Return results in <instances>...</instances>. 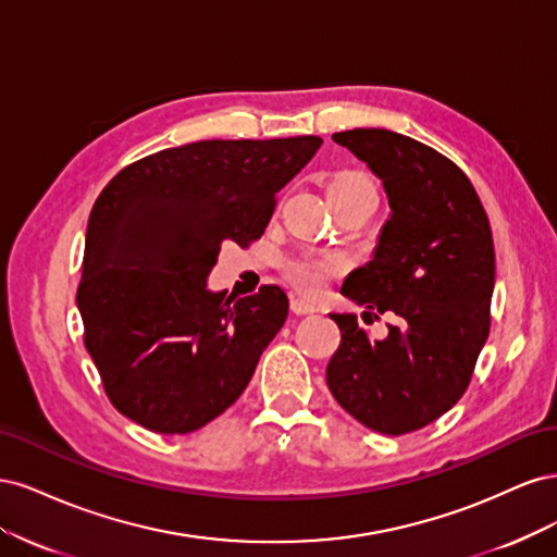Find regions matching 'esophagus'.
<instances>
[{"label":"esophagus","mask_w":557,"mask_h":557,"mask_svg":"<svg viewBox=\"0 0 557 557\" xmlns=\"http://www.w3.org/2000/svg\"><path fill=\"white\" fill-rule=\"evenodd\" d=\"M290 309H293V313H297V315H309V313H315V311H318L315 305H311V301H307V299H299V297L290 301Z\"/></svg>","instance_id":"obj_1"}]
</instances>
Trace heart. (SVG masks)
Here are the masks:
<instances>
[{
	"instance_id": "b5f03b06",
	"label": "heart",
	"mask_w": 557,
	"mask_h": 557,
	"mask_svg": "<svg viewBox=\"0 0 557 557\" xmlns=\"http://www.w3.org/2000/svg\"><path fill=\"white\" fill-rule=\"evenodd\" d=\"M360 190V188H374V181L362 172H339L330 181V190ZM346 269V260L342 256H315V258H299L288 264L285 274L299 293L305 295H320L325 283L332 276H339Z\"/></svg>"
}]
</instances>
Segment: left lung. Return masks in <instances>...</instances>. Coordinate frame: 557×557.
I'll list each match as a JSON object with an SVG mask.
<instances>
[{"label":"left lung","mask_w":557,"mask_h":557,"mask_svg":"<svg viewBox=\"0 0 557 557\" xmlns=\"http://www.w3.org/2000/svg\"><path fill=\"white\" fill-rule=\"evenodd\" d=\"M332 139L367 162L391 207L374 258L352 269L342 295L367 307L364 318L395 313L397 325L372 339L356 313H330L342 344L327 385L369 430L407 434L455 407L491 332V223L465 172L434 148L376 127Z\"/></svg>","instance_id":"obj_1"}]
</instances>
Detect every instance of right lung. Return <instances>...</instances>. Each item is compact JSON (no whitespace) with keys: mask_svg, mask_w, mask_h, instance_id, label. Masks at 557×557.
I'll return each instance as SVG.
<instances>
[{"mask_svg":"<svg viewBox=\"0 0 557 557\" xmlns=\"http://www.w3.org/2000/svg\"><path fill=\"white\" fill-rule=\"evenodd\" d=\"M320 137L195 141L132 162L90 211L76 305L113 407L188 434L239 399L288 315L278 285L237 297L207 276L225 242L262 237Z\"/></svg>","mask_w":557,"mask_h":557,"instance_id":"right-lung-1","label":"right lung"}]
</instances>
